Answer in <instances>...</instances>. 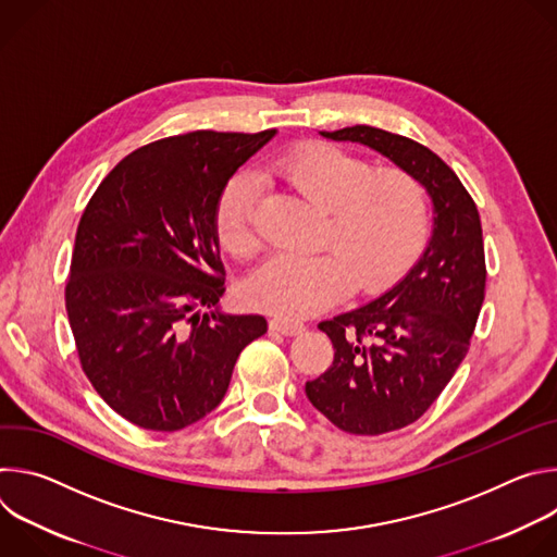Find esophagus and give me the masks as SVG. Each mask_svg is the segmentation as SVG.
<instances>
[{"label": "esophagus", "instance_id": "1", "mask_svg": "<svg viewBox=\"0 0 557 557\" xmlns=\"http://www.w3.org/2000/svg\"><path fill=\"white\" fill-rule=\"evenodd\" d=\"M271 331L275 333H282L286 337H293V335H299L306 331V326L301 322H293V320H286V317H273V320L269 322Z\"/></svg>", "mask_w": 557, "mask_h": 557}]
</instances>
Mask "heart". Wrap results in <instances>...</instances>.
<instances>
[{"mask_svg":"<svg viewBox=\"0 0 557 557\" xmlns=\"http://www.w3.org/2000/svg\"><path fill=\"white\" fill-rule=\"evenodd\" d=\"M273 178L326 209L314 256L277 253L245 286L247 299L286 320L314 314L348 288L376 290L401 275L430 231V198L406 170H374L361 156L326 143L295 145L267 165ZM260 183L233 176L215 205V228L226 251L249 258L260 247Z\"/></svg>","mask_w":557,"mask_h":557,"instance_id":"b5f03b06","label":"heart"}]
</instances>
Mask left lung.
<instances>
[{
    "label": "left lung",
    "instance_id": "left-lung-1",
    "mask_svg": "<svg viewBox=\"0 0 557 557\" xmlns=\"http://www.w3.org/2000/svg\"><path fill=\"white\" fill-rule=\"evenodd\" d=\"M361 143L414 174L432 198V237L406 277L374 301L320 324L333 366L306 381L308 401L361 436L421 419L462 363L485 299V247L475 202L425 145L370 125L320 132Z\"/></svg>",
    "mask_w": 557,
    "mask_h": 557
}]
</instances>
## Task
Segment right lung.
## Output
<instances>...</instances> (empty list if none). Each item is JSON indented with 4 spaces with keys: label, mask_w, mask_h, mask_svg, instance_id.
<instances>
[{
    "label": "right lung",
    "mask_w": 557,
    "mask_h": 557,
    "mask_svg": "<svg viewBox=\"0 0 557 557\" xmlns=\"http://www.w3.org/2000/svg\"><path fill=\"white\" fill-rule=\"evenodd\" d=\"M273 136L198 129L138 147L78 222L65 284L78 361L101 399L143 430L176 432L215 410L237 357L267 333L262 314L218 308L215 205Z\"/></svg>",
    "instance_id": "add662e5"
}]
</instances>
